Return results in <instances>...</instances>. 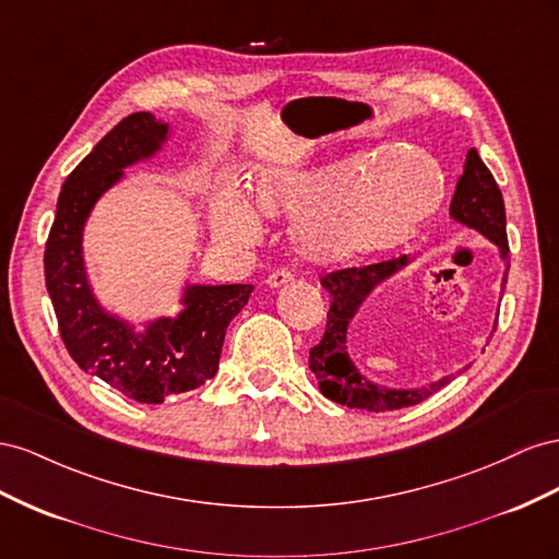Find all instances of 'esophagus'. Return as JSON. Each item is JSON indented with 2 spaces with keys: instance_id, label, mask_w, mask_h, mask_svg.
Returning <instances> with one entry per match:
<instances>
[{
  "instance_id": "34e87169",
  "label": "esophagus",
  "mask_w": 559,
  "mask_h": 559,
  "mask_svg": "<svg viewBox=\"0 0 559 559\" xmlns=\"http://www.w3.org/2000/svg\"><path fill=\"white\" fill-rule=\"evenodd\" d=\"M293 278H295L293 271H288V269H278V271H274V274H269L266 285H269L271 290H276V288H283V285H288Z\"/></svg>"
}]
</instances>
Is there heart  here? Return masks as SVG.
<instances>
[{
	"label": "heart",
	"mask_w": 559,
	"mask_h": 559,
	"mask_svg": "<svg viewBox=\"0 0 559 559\" xmlns=\"http://www.w3.org/2000/svg\"><path fill=\"white\" fill-rule=\"evenodd\" d=\"M264 217L297 219L293 241L316 266H342L403 246L444 199V175L417 147H393L309 168H262L250 182ZM222 241L250 243L262 225L252 205L222 191L211 211Z\"/></svg>",
	"instance_id": "obj_1"
}]
</instances>
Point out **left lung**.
Instances as JSON below:
<instances>
[{"label":"left lung","instance_id":"left-lung-1","mask_svg":"<svg viewBox=\"0 0 559 559\" xmlns=\"http://www.w3.org/2000/svg\"><path fill=\"white\" fill-rule=\"evenodd\" d=\"M450 215L459 225L468 229L480 231L485 238L499 248V254L503 260V281L501 293L506 288L508 269H510V248L506 236V209L501 189L493 180L489 168L483 164L480 154L471 150L466 154L464 173L456 182L454 199L450 203ZM412 260L407 254L397 260L368 264V266H354V269H340L332 271L325 278H321V285L330 293L332 305L328 313V328L321 344H316L309 350V368L318 379V389L330 401L346 405L350 409H368V412H389L417 405L426 401L428 395L438 393L442 386H448L450 381L464 372L459 370L456 374L440 377L430 384L417 386V389H386L377 386L370 379H365L358 368L348 356V328L354 323L356 313L360 311L362 301L368 299L377 285L395 276L397 271H403ZM497 330V325H493Z\"/></svg>","mask_w":559,"mask_h":559}]
</instances>
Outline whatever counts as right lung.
Segmentation results:
<instances>
[{
  "label": "right lung",
  "mask_w": 559,
  "mask_h": 559,
  "mask_svg": "<svg viewBox=\"0 0 559 559\" xmlns=\"http://www.w3.org/2000/svg\"><path fill=\"white\" fill-rule=\"evenodd\" d=\"M170 126L150 111L121 119L60 189L44 250L46 290L60 337L84 372L138 403L158 405L215 377L231 318L248 305L252 285H187L175 318H154L145 330L107 313L93 295L84 264V225L93 205L123 178V168L162 152Z\"/></svg>",
  "instance_id": "right-lung-1"
}]
</instances>
